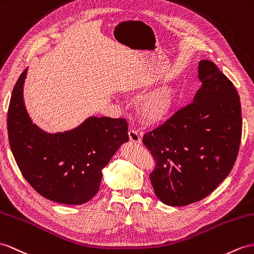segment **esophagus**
I'll list each match as a JSON object with an SVG mask.
<instances>
[{
  "label": "esophagus",
  "instance_id": "1",
  "mask_svg": "<svg viewBox=\"0 0 254 254\" xmlns=\"http://www.w3.org/2000/svg\"><path fill=\"white\" fill-rule=\"evenodd\" d=\"M128 135H129V140H130L132 143H141L142 140L137 130H134V129H129Z\"/></svg>",
  "mask_w": 254,
  "mask_h": 254
}]
</instances>
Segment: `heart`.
<instances>
[{
  "mask_svg": "<svg viewBox=\"0 0 254 254\" xmlns=\"http://www.w3.org/2000/svg\"><path fill=\"white\" fill-rule=\"evenodd\" d=\"M176 90L171 86H164L142 97L137 104V113L147 124H156L165 120L174 109Z\"/></svg>",
  "mask_w": 254,
  "mask_h": 254,
  "instance_id": "1",
  "label": "heart"
}]
</instances>
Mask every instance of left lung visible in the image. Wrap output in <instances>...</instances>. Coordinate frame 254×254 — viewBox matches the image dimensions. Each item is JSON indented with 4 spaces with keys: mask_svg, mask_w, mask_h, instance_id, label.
<instances>
[{
    "mask_svg": "<svg viewBox=\"0 0 254 254\" xmlns=\"http://www.w3.org/2000/svg\"><path fill=\"white\" fill-rule=\"evenodd\" d=\"M198 78L194 101L142 138L156 162L150 174L154 193L168 206L211 194L238 155L243 119L236 88L209 60L199 63Z\"/></svg>",
    "mask_w": 254,
    "mask_h": 254,
    "instance_id": "8db88e82",
    "label": "left lung"
}]
</instances>
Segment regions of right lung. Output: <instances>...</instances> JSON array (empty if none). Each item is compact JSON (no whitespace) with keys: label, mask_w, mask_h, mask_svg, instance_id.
<instances>
[{"label":"right lung","mask_w":254,"mask_h":254,"mask_svg":"<svg viewBox=\"0 0 254 254\" xmlns=\"http://www.w3.org/2000/svg\"><path fill=\"white\" fill-rule=\"evenodd\" d=\"M27 69L16 82L7 112L10 150L23 178L40 195L65 205L89 201L100 188L102 169L128 141L125 119L89 117L65 132L47 133L24 108Z\"/></svg>","instance_id":"right-lung-1"}]
</instances>
